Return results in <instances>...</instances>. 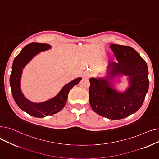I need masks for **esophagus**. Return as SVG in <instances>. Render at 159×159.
<instances>
[{
    "label": "esophagus",
    "mask_w": 159,
    "mask_h": 159,
    "mask_svg": "<svg viewBox=\"0 0 159 159\" xmlns=\"http://www.w3.org/2000/svg\"><path fill=\"white\" fill-rule=\"evenodd\" d=\"M91 77V75L89 73H84V74L82 75V77L83 78H87L89 79Z\"/></svg>",
    "instance_id": "obj_1"
}]
</instances>
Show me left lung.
<instances>
[{
    "label": "left lung",
    "instance_id": "8db88e82",
    "mask_svg": "<svg viewBox=\"0 0 159 159\" xmlns=\"http://www.w3.org/2000/svg\"><path fill=\"white\" fill-rule=\"evenodd\" d=\"M118 62H111L107 76L90 78L89 100L97 114L111 120H119L137 111L144 101L149 88L146 62L130 46L111 44ZM124 74L129 77L130 87L124 93L116 90L109 80Z\"/></svg>",
    "mask_w": 159,
    "mask_h": 159
}]
</instances>
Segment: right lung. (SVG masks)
Listing matches in <instances>:
<instances>
[{
  "mask_svg": "<svg viewBox=\"0 0 159 159\" xmlns=\"http://www.w3.org/2000/svg\"><path fill=\"white\" fill-rule=\"evenodd\" d=\"M51 48L47 44L32 43L25 46L16 56L13 62L10 78L11 93L16 104L22 110L35 117L41 118L59 112L64 107L71 89L79 84L82 79H75L66 84L55 97L45 102L35 103L28 100L22 94L20 89V79L23 69L37 54Z\"/></svg>",
  "mask_w": 159,
  "mask_h": 159,
  "instance_id": "right-lung-1",
  "label": "right lung"
}]
</instances>
